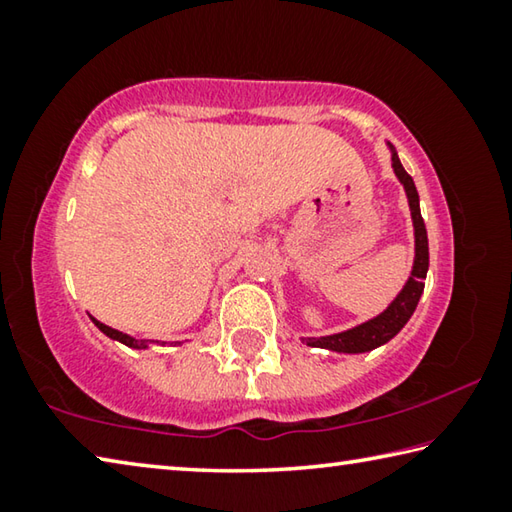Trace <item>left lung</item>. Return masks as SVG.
Listing matches in <instances>:
<instances>
[{
	"label": "left lung",
	"instance_id": "8db88e82",
	"mask_svg": "<svg viewBox=\"0 0 512 512\" xmlns=\"http://www.w3.org/2000/svg\"><path fill=\"white\" fill-rule=\"evenodd\" d=\"M393 169H395V176L400 178V183L406 189V196H409L411 219H413V228H415V262H413V271H411L409 282L404 284L400 296H397L391 305H388L386 311H381L377 318H372L363 325L352 327V329H348V332L320 336V339H305V343L311 345V348H325V350L348 352V354L370 352V350L379 348V345L391 341L393 336L400 332L406 323H409V318L413 316L415 307H418V300L424 291V277H427V271H429L427 228H424V221L420 214L418 189H415L413 178L404 171L402 162H400V158H397L395 151H393Z\"/></svg>",
	"mask_w": 512,
	"mask_h": 512
}]
</instances>
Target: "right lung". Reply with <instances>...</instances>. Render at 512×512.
<instances>
[{"instance_id": "add662e5", "label": "right lung", "mask_w": 512, "mask_h": 512, "mask_svg": "<svg viewBox=\"0 0 512 512\" xmlns=\"http://www.w3.org/2000/svg\"><path fill=\"white\" fill-rule=\"evenodd\" d=\"M92 323L97 325L103 334L110 336V339H115V341H119V343H124V345H128V348H137V350L146 348V341H135L133 336H128V334H124V332H117V329H112V327H108V325H103V323H99V320H94V318H92Z\"/></svg>"}]
</instances>
